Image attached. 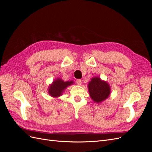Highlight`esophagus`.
<instances>
[{"label":"esophagus","mask_w":152,"mask_h":152,"mask_svg":"<svg viewBox=\"0 0 152 152\" xmlns=\"http://www.w3.org/2000/svg\"><path fill=\"white\" fill-rule=\"evenodd\" d=\"M76 84H77V85H81V84H82V80H80V79H77V80H76Z\"/></svg>","instance_id":"34e87169"}]
</instances>
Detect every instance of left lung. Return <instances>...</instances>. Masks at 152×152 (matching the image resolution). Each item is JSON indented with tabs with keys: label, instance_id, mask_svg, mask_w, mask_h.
Masks as SVG:
<instances>
[{
	"label": "left lung",
	"instance_id": "1",
	"mask_svg": "<svg viewBox=\"0 0 152 152\" xmlns=\"http://www.w3.org/2000/svg\"><path fill=\"white\" fill-rule=\"evenodd\" d=\"M89 94L94 102L101 103L107 99L110 94V88L107 82L103 81L99 77H94L88 84Z\"/></svg>",
	"mask_w": 152,
	"mask_h": 152
}]
</instances>
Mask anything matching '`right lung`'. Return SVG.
I'll use <instances>...</instances> for the list:
<instances>
[{
	"instance_id": "right-lung-1",
	"label": "right lung",
	"mask_w": 152,
	"mask_h": 152,
	"mask_svg": "<svg viewBox=\"0 0 152 152\" xmlns=\"http://www.w3.org/2000/svg\"><path fill=\"white\" fill-rule=\"evenodd\" d=\"M73 84V81L64 82L60 79H58L53 82V84L49 87V93L53 97H58L61 96L64 89L68 86Z\"/></svg>"
}]
</instances>
